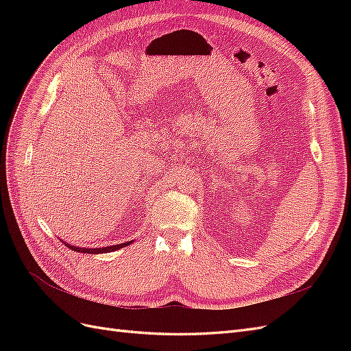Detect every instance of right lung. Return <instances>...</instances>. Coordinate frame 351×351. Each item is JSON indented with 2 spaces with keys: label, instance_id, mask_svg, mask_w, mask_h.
I'll list each match as a JSON object with an SVG mask.
<instances>
[{
  "label": "right lung",
  "instance_id": "add662e5",
  "mask_svg": "<svg viewBox=\"0 0 351 351\" xmlns=\"http://www.w3.org/2000/svg\"><path fill=\"white\" fill-rule=\"evenodd\" d=\"M62 241V240H61ZM66 244V246L74 252H79V253H90V254H98V253H110V252H114V250H119L124 246H127V244H132V241H127V243H120V244H114V246H107V247H95V249H88V247H77V246H73V244L67 243V241H62Z\"/></svg>",
  "mask_w": 351,
  "mask_h": 351
}]
</instances>
